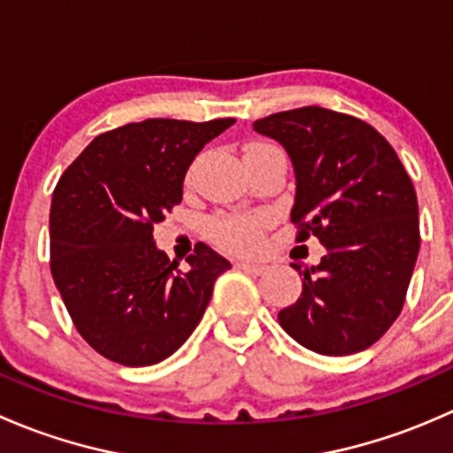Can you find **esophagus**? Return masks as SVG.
<instances>
[{"label":"esophagus","mask_w":453,"mask_h":453,"mask_svg":"<svg viewBox=\"0 0 453 453\" xmlns=\"http://www.w3.org/2000/svg\"><path fill=\"white\" fill-rule=\"evenodd\" d=\"M236 267L243 269V272H250V273H265V272H267V265L252 263V260H239V263H236Z\"/></svg>","instance_id":"34e87169"}]
</instances>
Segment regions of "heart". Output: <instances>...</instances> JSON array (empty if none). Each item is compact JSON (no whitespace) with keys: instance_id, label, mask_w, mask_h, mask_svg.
Masks as SVG:
<instances>
[{"instance_id":"obj_1","label":"heart","mask_w":453,"mask_h":453,"mask_svg":"<svg viewBox=\"0 0 453 453\" xmlns=\"http://www.w3.org/2000/svg\"><path fill=\"white\" fill-rule=\"evenodd\" d=\"M256 150H280L267 142H252L245 146V155L256 153ZM265 230L263 217H230L219 219L212 226L214 239L221 245L230 250H239V252H252L260 245V236Z\"/></svg>"}]
</instances>
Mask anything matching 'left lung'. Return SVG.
I'll return each instance as SVG.
<instances>
[{"label":"left lung","mask_w":453,"mask_h":453,"mask_svg":"<svg viewBox=\"0 0 453 453\" xmlns=\"http://www.w3.org/2000/svg\"><path fill=\"white\" fill-rule=\"evenodd\" d=\"M285 146L296 173V241L318 236L319 265L303 267V296L280 326L319 355L372 346L403 309L417 265L418 203L399 155L359 118L300 107L254 122Z\"/></svg>","instance_id":"1"}]
</instances>
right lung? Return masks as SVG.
I'll return each instance as SVG.
<instances>
[{"label": "right lung", "instance_id": "right-lung-1", "mask_svg": "<svg viewBox=\"0 0 453 453\" xmlns=\"http://www.w3.org/2000/svg\"><path fill=\"white\" fill-rule=\"evenodd\" d=\"M234 125L149 118L91 140L58 180L50 208V269L76 331L122 366H153L190 337L230 269L197 243L181 273L153 227L184 195L197 153Z\"/></svg>", "mask_w": 453, "mask_h": 453}]
</instances>
